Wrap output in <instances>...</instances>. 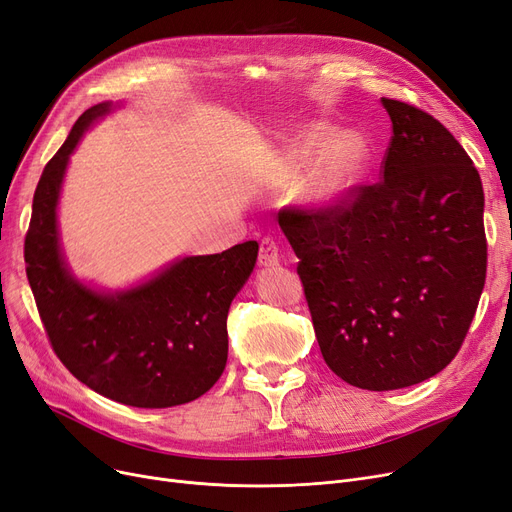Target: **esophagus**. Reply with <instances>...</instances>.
Segmentation results:
<instances>
[{"label": "esophagus", "mask_w": 512, "mask_h": 512, "mask_svg": "<svg viewBox=\"0 0 512 512\" xmlns=\"http://www.w3.org/2000/svg\"><path fill=\"white\" fill-rule=\"evenodd\" d=\"M258 262L262 264V267H277V264H279V245L273 237H264L260 241Z\"/></svg>", "instance_id": "obj_1"}]
</instances>
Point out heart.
<instances>
[{
    "label": "heart",
    "instance_id": "b5f03b06",
    "mask_svg": "<svg viewBox=\"0 0 512 512\" xmlns=\"http://www.w3.org/2000/svg\"><path fill=\"white\" fill-rule=\"evenodd\" d=\"M332 132L327 128H313L306 132L294 149L296 159H311ZM367 147L357 136H342L317 161L306 182L304 199L315 208H330L349 195L367 174Z\"/></svg>",
    "mask_w": 512,
    "mask_h": 512
}]
</instances>
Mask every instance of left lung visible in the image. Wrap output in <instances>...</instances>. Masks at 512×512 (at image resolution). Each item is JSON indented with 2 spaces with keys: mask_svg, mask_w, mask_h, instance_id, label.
<instances>
[{
  "mask_svg": "<svg viewBox=\"0 0 512 512\" xmlns=\"http://www.w3.org/2000/svg\"><path fill=\"white\" fill-rule=\"evenodd\" d=\"M382 107L393 121L382 180L330 208L279 212L321 355L367 391L418 384L456 357L487 269L473 159L433 115Z\"/></svg>",
  "mask_w": 512,
  "mask_h": 512,
  "instance_id": "obj_1",
  "label": "left lung"
}]
</instances>
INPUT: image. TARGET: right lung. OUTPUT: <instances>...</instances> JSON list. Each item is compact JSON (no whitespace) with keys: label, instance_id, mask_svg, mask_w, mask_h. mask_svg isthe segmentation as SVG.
<instances>
[{"label":"right lung","instance_id":"obj_1","mask_svg":"<svg viewBox=\"0 0 512 512\" xmlns=\"http://www.w3.org/2000/svg\"><path fill=\"white\" fill-rule=\"evenodd\" d=\"M111 109L100 102L81 113L44 168L25 237L27 277L52 349L79 382L132 407L182 405L224 372L229 306L254 271L258 243L178 258L128 290L81 283L60 250L56 210L71 153Z\"/></svg>","mask_w":512,"mask_h":512}]
</instances>
